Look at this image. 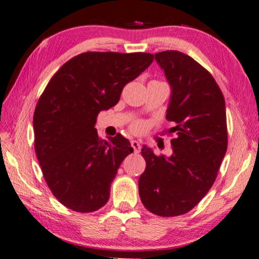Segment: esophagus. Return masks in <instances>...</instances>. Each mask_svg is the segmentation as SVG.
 Instances as JSON below:
<instances>
[{
    "label": "esophagus",
    "instance_id": "esophagus-1",
    "mask_svg": "<svg viewBox=\"0 0 259 259\" xmlns=\"http://www.w3.org/2000/svg\"><path fill=\"white\" fill-rule=\"evenodd\" d=\"M131 146H132L133 149H134V152H136V153L140 152L141 146H140V142H139L138 140H132V141H131Z\"/></svg>",
    "mask_w": 259,
    "mask_h": 259
}]
</instances>
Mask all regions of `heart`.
I'll list each match as a JSON object with an SVG mask.
<instances>
[{
    "label": "heart",
    "instance_id": "b5f03b06",
    "mask_svg": "<svg viewBox=\"0 0 259 259\" xmlns=\"http://www.w3.org/2000/svg\"><path fill=\"white\" fill-rule=\"evenodd\" d=\"M141 128H142V123L141 122H137V123H134V125H133L134 131H140Z\"/></svg>",
    "mask_w": 259,
    "mask_h": 259
}]
</instances>
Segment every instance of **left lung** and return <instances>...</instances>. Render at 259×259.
Masks as SVG:
<instances>
[{
  "instance_id": "1",
  "label": "left lung",
  "mask_w": 259,
  "mask_h": 259,
  "mask_svg": "<svg viewBox=\"0 0 259 259\" xmlns=\"http://www.w3.org/2000/svg\"><path fill=\"white\" fill-rule=\"evenodd\" d=\"M171 95L166 111L173 121L170 156L142 146L146 169L139 195L149 211L162 217L188 212L215 182L228 147L226 102L213 77L190 56L167 50L155 54Z\"/></svg>"
}]
</instances>
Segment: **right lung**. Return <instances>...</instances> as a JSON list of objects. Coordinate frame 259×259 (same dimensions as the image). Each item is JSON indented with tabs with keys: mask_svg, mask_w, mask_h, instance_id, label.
Masks as SVG:
<instances>
[{
	"mask_svg": "<svg viewBox=\"0 0 259 259\" xmlns=\"http://www.w3.org/2000/svg\"><path fill=\"white\" fill-rule=\"evenodd\" d=\"M153 58L145 52H84L49 81L33 113L35 151L49 188L66 208L92 212L107 203L111 183L133 148L119 133L102 140L97 117L118 104L123 86Z\"/></svg>",
	"mask_w": 259,
	"mask_h": 259,
	"instance_id": "right-lung-1",
	"label": "right lung"
}]
</instances>
